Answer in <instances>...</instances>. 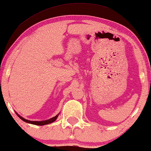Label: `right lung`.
Returning a JSON list of instances; mask_svg holds the SVG:
<instances>
[{
  "instance_id": "obj_1",
  "label": "right lung",
  "mask_w": 151,
  "mask_h": 151,
  "mask_svg": "<svg viewBox=\"0 0 151 151\" xmlns=\"http://www.w3.org/2000/svg\"><path fill=\"white\" fill-rule=\"evenodd\" d=\"M16 114H17V116H19V118L21 119L22 120V121L27 122V123H29V124H35V125H39V126H43V125H46V124H51L52 123V122H54V121H56V119H57L58 114L56 115V116H54V117L49 119L48 120H45V121H41V122H36V121H29V120H27V119H25L24 118L22 117L21 116H19V115L17 114V112H16Z\"/></svg>"
}]
</instances>
